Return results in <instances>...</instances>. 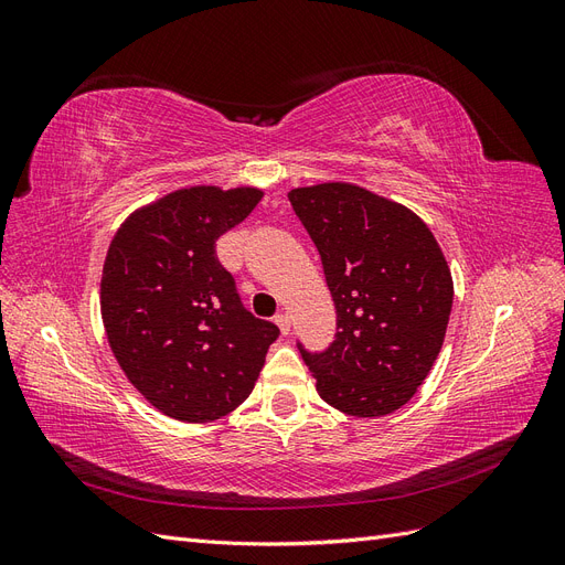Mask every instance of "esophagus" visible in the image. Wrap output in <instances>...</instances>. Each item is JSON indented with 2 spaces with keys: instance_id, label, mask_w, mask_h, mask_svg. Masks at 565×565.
Masks as SVG:
<instances>
[{
  "instance_id": "obj_1",
  "label": "esophagus",
  "mask_w": 565,
  "mask_h": 565,
  "mask_svg": "<svg viewBox=\"0 0 565 565\" xmlns=\"http://www.w3.org/2000/svg\"><path fill=\"white\" fill-rule=\"evenodd\" d=\"M276 324H278L282 334H289V316H287L285 311H280V313L276 316Z\"/></svg>"
}]
</instances>
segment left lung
Returning a JSON list of instances; mask_svg holds the SVG:
<instances>
[{
	"label": "left lung",
	"instance_id": "8db88e82",
	"mask_svg": "<svg viewBox=\"0 0 565 565\" xmlns=\"http://www.w3.org/2000/svg\"><path fill=\"white\" fill-rule=\"evenodd\" d=\"M337 309L332 344L303 363L324 403L351 417L396 413L431 372L452 311V276L434 233L398 202L353 183L295 188Z\"/></svg>",
	"mask_w": 565,
	"mask_h": 565
}]
</instances>
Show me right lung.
<instances>
[{"mask_svg":"<svg viewBox=\"0 0 565 565\" xmlns=\"http://www.w3.org/2000/svg\"><path fill=\"white\" fill-rule=\"evenodd\" d=\"M259 188L193 185L134 212L115 233L100 316L127 380L167 417L212 422L254 388L276 324L254 318L216 241L259 204Z\"/></svg>","mask_w":565,"mask_h":565,"instance_id":"1","label":"right lung"}]
</instances>
